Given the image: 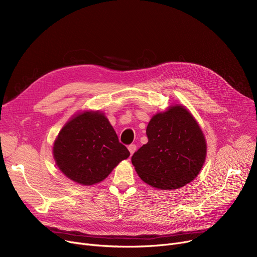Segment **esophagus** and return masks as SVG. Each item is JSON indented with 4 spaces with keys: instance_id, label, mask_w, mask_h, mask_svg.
Returning <instances> with one entry per match:
<instances>
[{
    "instance_id": "esophagus-1",
    "label": "esophagus",
    "mask_w": 257,
    "mask_h": 257,
    "mask_svg": "<svg viewBox=\"0 0 257 257\" xmlns=\"http://www.w3.org/2000/svg\"><path fill=\"white\" fill-rule=\"evenodd\" d=\"M128 150H129V152H130V154L132 155L134 152H136V150H137V146L136 145H129L128 146Z\"/></svg>"
}]
</instances>
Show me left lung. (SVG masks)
I'll list each match as a JSON object with an SVG mask.
<instances>
[{
	"label": "left lung",
	"instance_id": "8db88e82",
	"mask_svg": "<svg viewBox=\"0 0 257 257\" xmlns=\"http://www.w3.org/2000/svg\"><path fill=\"white\" fill-rule=\"evenodd\" d=\"M148 143L131 157L141 179L159 190H176L193 181L204 165L206 142L184 106H171L148 124Z\"/></svg>",
	"mask_w": 257,
	"mask_h": 257
}]
</instances>
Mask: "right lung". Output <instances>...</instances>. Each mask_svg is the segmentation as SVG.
<instances>
[{"label":"right lung","instance_id":"add662e5","mask_svg":"<svg viewBox=\"0 0 257 257\" xmlns=\"http://www.w3.org/2000/svg\"><path fill=\"white\" fill-rule=\"evenodd\" d=\"M129 155L109 120L100 111H84L73 116L53 146L59 170L82 185L101 182Z\"/></svg>","mask_w":257,"mask_h":257}]
</instances>
